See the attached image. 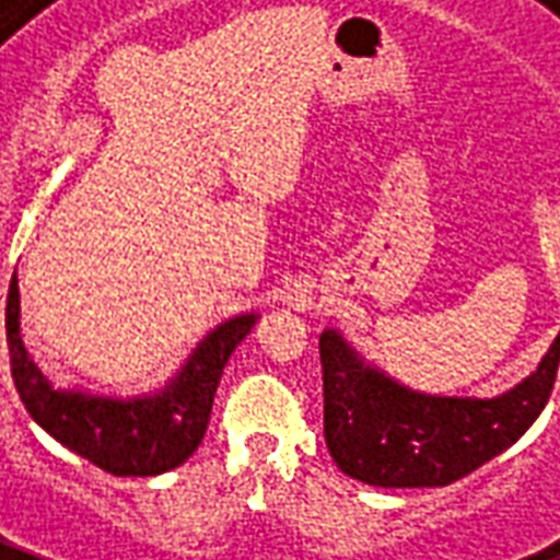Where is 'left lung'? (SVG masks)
<instances>
[{
    "label": "left lung",
    "instance_id": "1",
    "mask_svg": "<svg viewBox=\"0 0 560 560\" xmlns=\"http://www.w3.org/2000/svg\"><path fill=\"white\" fill-rule=\"evenodd\" d=\"M325 442L342 475L385 489L447 487L516 444L552 394L560 334L540 364L495 397H442L402 385L322 330Z\"/></svg>",
    "mask_w": 560,
    "mask_h": 560
}]
</instances>
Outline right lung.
<instances>
[{
	"label": "right lung",
	"instance_id": "add662e5",
	"mask_svg": "<svg viewBox=\"0 0 560 560\" xmlns=\"http://www.w3.org/2000/svg\"><path fill=\"white\" fill-rule=\"evenodd\" d=\"M256 319L259 313H241L220 322L158 390L107 397L83 387H56L40 373L20 334V285L14 275L5 307L11 375L32 420L68 451L116 477H154L178 468L199 447L223 366Z\"/></svg>",
	"mask_w": 560,
	"mask_h": 560
}]
</instances>
